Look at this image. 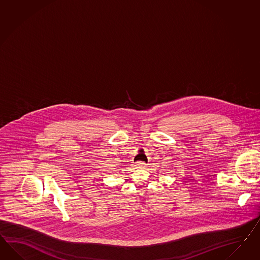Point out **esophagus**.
<instances>
[{
  "instance_id": "obj_1",
  "label": "esophagus",
  "mask_w": 260,
  "mask_h": 260,
  "mask_svg": "<svg viewBox=\"0 0 260 260\" xmlns=\"http://www.w3.org/2000/svg\"><path fill=\"white\" fill-rule=\"evenodd\" d=\"M137 165H138L139 167H146V162H144V161H139V162H137Z\"/></svg>"
}]
</instances>
